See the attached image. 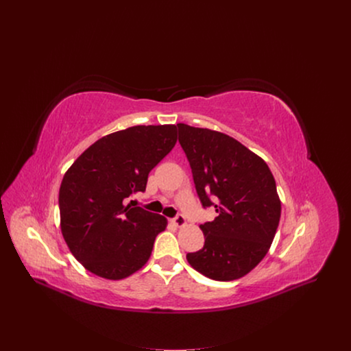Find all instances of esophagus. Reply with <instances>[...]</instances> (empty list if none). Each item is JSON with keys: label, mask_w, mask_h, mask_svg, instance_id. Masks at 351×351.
Returning <instances> with one entry per match:
<instances>
[{"label": "esophagus", "mask_w": 351, "mask_h": 351, "mask_svg": "<svg viewBox=\"0 0 351 351\" xmlns=\"http://www.w3.org/2000/svg\"><path fill=\"white\" fill-rule=\"evenodd\" d=\"M173 223L176 226H184L186 225V218L182 215V214H178L175 218H173Z\"/></svg>", "instance_id": "1"}]
</instances>
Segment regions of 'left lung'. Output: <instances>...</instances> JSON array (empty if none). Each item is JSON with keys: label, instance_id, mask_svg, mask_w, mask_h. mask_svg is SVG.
I'll list each match as a JSON object with an SVG mask.
<instances>
[{"label": "left lung", "instance_id": "1", "mask_svg": "<svg viewBox=\"0 0 351 351\" xmlns=\"http://www.w3.org/2000/svg\"><path fill=\"white\" fill-rule=\"evenodd\" d=\"M179 143L197 195L218 217L199 225L204 247L189 264L214 280L239 279L268 253L280 219V199L267 162L221 132L178 123Z\"/></svg>", "mask_w": 351, "mask_h": 351}]
</instances>
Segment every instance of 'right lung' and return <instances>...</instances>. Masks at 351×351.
Wrapping results in <instances>:
<instances>
[{
  "label": "right lung",
  "mask_w": 351,
  "mask_h": 351,
  "mask_svg": "<svg viewBox=\"0 0 351 351\" xmlns=\"http://www.w3.org/2000/svg\"><path fill=\"white\" fill-rule=\"evenodd\" d=\"M176 143L175 125L133 126L91 144L60 187L62 236L75 258L111 280L128 278L152 256L167 218L128 204Z\"/></svg>",
  "instance_id": "right-lung-1"
}]
</instances>
